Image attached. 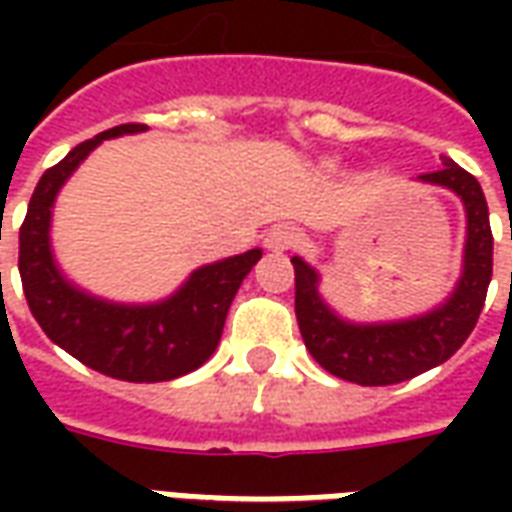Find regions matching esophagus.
<instances>
[{"mask_svg":"<svg viewBox=\"0 0 512 512\" xmlns=\"http://www.w3.org/2000/svg\"><path fill=\"white\" fill-rule=\"evenodd\" d=\"M299 241L301 233L296 227H290V224H277V227L268 230L263 244H266V249H271V252H288V249H293Z\"/></svg>","mask_w":512,"mask_h":512,"instance_id":"34e87169","label":"esophagus"}]
</instances>
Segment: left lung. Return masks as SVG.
I'll list each match as a JSON object with an SVG mask.
<instances>
[{
	"label": "left lung",
	"mask_w": 512,
	"mask_h": 512,
	"mask_svg": "<svg viewBox=\"0 0 512 512\" xmlns=\"http://www.w3.org/2000/svg\"><path fill=\"white\" fill-rule=\"evenodd\" d=\"M414 180L452 191L466 213L461 277L436 307L397 321H348L323 299L318 268L299 255L290 257L296 268V321L307 351L326 373L359 386L400 384L444 365L472 334L494 271V235L477 178L452 158H441L436 172Z\"/></svg>",
	"instance_id": "1"
}]
</instances>
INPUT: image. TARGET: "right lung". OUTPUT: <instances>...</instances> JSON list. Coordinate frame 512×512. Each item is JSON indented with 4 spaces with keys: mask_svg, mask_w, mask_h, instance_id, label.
Masks as SVG:
<instances>
[{
    "mask_svg": "<svg viewBox=\"0 0 512 512\" xmlns=\"http://www.w3.org/2000/svg\"><path fill=\"white\" fill-rule=\"evenodd\" d=\"M142 131L147 126L109 128L43 172L18 233V271L29 310L51 343L104 376L158 384L186 376L211 359L235 293L263 249L194 268L178 290L158 301H112L76 285L51 246L57 194L104 139Z\"/></svg>",
    "mask_w": 512,
    "mask_h": 512,
    "instance_id": "obj_1",
    "label": "right lung"
}]
</instances>
